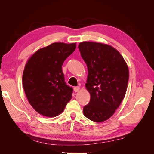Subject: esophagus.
I'll return each instance as SVG.
<instances>
[{
	"label": "esophagus",
	"instance_id": "esophagus-1",
	"mask_svg": "<svg viewBox=\"0 0 154 154\" xmlns=\"http://www.w3.org/2000/svg\"><path fill=\"white\" fill-rule=\"evenodd\" d=\"M80 87H79V86H78V87H75L74 88V92H78L79 91H80Z\"/></svg>",
	"mask_w": 154,
	"mask_h": 154
}]
</instances>
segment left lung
Listing matches in <instances>:
<instances>
[{
    "label": "left lung",
    "instance_id": "left-lung-1",
    "mask_svg": "<svg viewBox=\"0 0 154 154\" xmlns=\"http://www.w3.org/2000/svg\"><path fill=\"white\" fill-rule=\"evenodd\" d=\"M78 48L87 66L85 87L91 95L83 114L93 122H105L115 113L125 96L128 66L119 51L110 45L85 41Z\"/></svg>",
    "mask_w": 154,
    "mask_h": 154
}]
</instances>
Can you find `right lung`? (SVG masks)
Returning a JSON list of instances; mask_svg holds the SVG:
<instances>
[{"instance_id":"right-lung-1","label":"right lung","mask_w":154,"mask_h":154,"mask_svg":"<svg viewBox=\"0 0 154 154\" xmlns=\"http://www.w3.org/2000/svg\"><path fill=\"white\" fill-rule=\"evenodd\" d=\"M76 48V43L55 42L37 50L27 60L22 84L29 103L38 114L53 118L61 114L72 98L62 66Z\"/></svg>"}]
</instances>
